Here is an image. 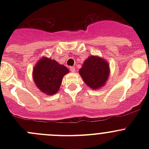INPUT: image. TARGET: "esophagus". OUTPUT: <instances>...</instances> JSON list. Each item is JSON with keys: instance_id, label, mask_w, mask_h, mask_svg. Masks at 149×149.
Listing matches in <instances>:
<instances>
[{"instance_id": "34e87169", "label": "esophagus", "mask_w": 149, "mask_h": 149, "mask_svg": "<svg viewBox=\"0 0 149 149\" xmlns=\"http://www.w3.org/2000/svg\"><path fill=\"white\" fill-rule=\"evenodd\" d=\"M70 71H72V72H75V71H76V70H75V68L74 67H70Z\"/></svg>"}]
</instances>
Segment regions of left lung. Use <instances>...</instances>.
Returning a JSON list of instances; mask_svg holds the SVG:
<instances>
[{
	"label": "left lung",
	"mask_w": 149,
	"mask_h": 149,
	"mask_svg": "<svg viewBox=\"0 0 149 149\" xmlns=\"http://www.w3.org/2000/svg\"><path fill=\"white\" fill-rule=\"evenodd\" d=\"M79 73L84 83L91 89L97 90L104 85L109 74L107 61L98 56H90L85 60Z\"/></svg>",
	"instance_id": "left-lung-1"
}]
</instances>
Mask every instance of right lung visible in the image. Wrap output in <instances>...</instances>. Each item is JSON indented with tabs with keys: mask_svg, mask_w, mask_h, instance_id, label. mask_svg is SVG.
Instances as JSON below:
<instances>
[{
	"mask_svg": "<svg viewBox=\"0 0 149 149\" xmlns=\"http://www.w3.org/2000/svg\"><path fill=\"white\" fill-rule=\"evenodd\" d=\"M69 70L55 60L42 58L33 69V79L37 88L47 95L58 92L63 78Z\"/></svg>",
	"mask_w": 149,
	"mask_h": 149,
	"instance_id": "right-lung-1",
	"label": "right lung"
}]
</instances>
